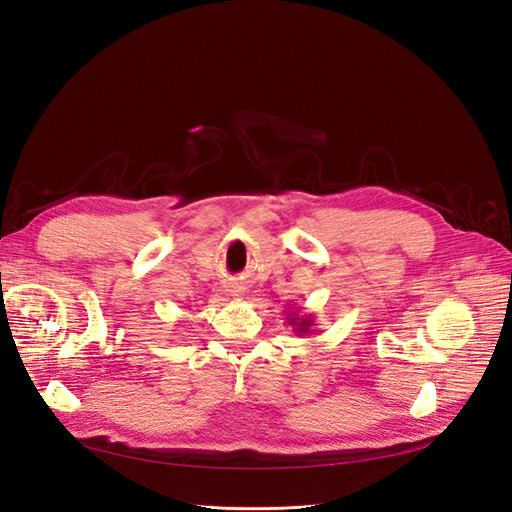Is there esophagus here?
<instances>
[{
	"label": "esophagus",
	"mask_w": 512,
	"mask_h": 512,
	"mask_svg": "<svg viewBox=\"0 0 512 512\" xmlns=\"http://www.w3.org/2000/svg\"><path fill=\"white\" fill-rule=\"evenodd\" d=\"M228 293L232 295V297H243L245 295V286H241V284H230L228 286Z\"/></svg>",
	"instance_id": "esophagus-1"
}]
</instances>
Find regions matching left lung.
<instances>
[{
  "label": "left lung",
  "mask_w": 512,
  "mask_h": 512,
  "mask_svg": "<svg viewBox=\"0 0 512 512\" xmlns=\"http://www.w3.org/2000/svg\"><path fill=\"white\" fill-rule=\"evenodd\" d=\"M286 323L293 327L297 336H306L314 327V316L312 314H299V310H293L286 316Z\"/></svg>",
  "instance_id": "left-lung-1"
}]
</instances>
